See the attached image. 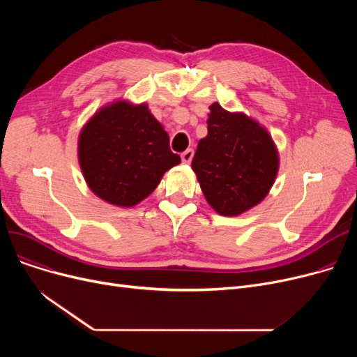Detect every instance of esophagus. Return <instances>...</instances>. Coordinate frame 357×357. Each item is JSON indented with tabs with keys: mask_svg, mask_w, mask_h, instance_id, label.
Wrapping results in <instances>:
<instances>
[{
	"mask_svg": "<svg viewBox=\"0 0 357 357\" xmlns=\"http://www.w3.org/2000/svg\"><path fill=\"white\" fill-rule=\"evenodd\" d=\"M192 158H194V150L192 149H186L185 152L181 155V159H182L183 163H191Z\"/></svg>",
	"mask_w": 357,
	"mask_h": 357,
	"instance_id": "34e87169",
	"label": "esophagus"
}]
</instances>
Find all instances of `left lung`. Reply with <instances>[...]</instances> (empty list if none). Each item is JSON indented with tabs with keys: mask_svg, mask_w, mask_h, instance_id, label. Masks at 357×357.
I'll return each mask as SVG.
<instances>
[{
	"mask_svg": "<svg viewBox=\"0 0 357 357\" xmlns=\"http://www.w3.org/2000/svg\"><path fill=\"white\" fill-rule=\"evenodd\" d=\"M208 135L201 139L192 171L211 207L233 217L264 199L275 182L279 158L268 131L243 112L210 105Z\"/></svg>",
	"mask_w": 357,
	"mask_h": 357,
	"instance_id": "1",
	"label": "left lung"
}]
</instances>
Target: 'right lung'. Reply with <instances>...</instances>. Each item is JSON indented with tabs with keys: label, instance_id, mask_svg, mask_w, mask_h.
I'll return each instance as SVG.
<instances>
[{
	"label": "right lung",
	"instance_id": "obj_1",
	"mask_svg": "<svg viewBox=\"0 0 357 357\" xmlns=\"http://www.w3.org/2000/svg\"><path fill=\"white\" fill-rule=\"evenodd\" d=\"M78 158L91 191L119 207L143 201L163 174L181 163L147 105L127 101L101 108L84 126Z\"/></svg>",
	"mask_w": 357,
	"mask_h": 357
}]
</instances>
